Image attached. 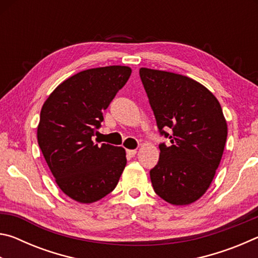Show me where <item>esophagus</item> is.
<instances>
[{
	"instance_id": "1",
	"label": "esophagus",
	"mask_w": 258,
	"mask_h": 258,
	"mask_svg": "<svg viewBox=\"0 0 258 258\" xmlns=\"http://www.w3.org/2000/svg\"><path fill=\"white\" fill-rule=\"evenodd\" d=\"M138 150L137 149H127L126 150V154H127L128 157H134L135 155H137Z\"/></svg>"
}]
</instances>
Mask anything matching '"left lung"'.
<instances>
[{"instance_id": "obj_1", "label": "left lung", "mask_w": 258, "mask_h": 258, "mask_svg": "<svg viewBox=\"0 0 258 258\" xmlns=\"http://www.w3.org/2000/svg\"><path fill=\"white\" fill-rule=\"evenodd\" d=\"M157 126L172 145L159 146L150 171L152 186L168 204L182 206L202 198L212 184L228 137L221 104L207 87L187 76L141 68ZM169 128L171 135L164 129Z\"/></svg>"}]
</instances>
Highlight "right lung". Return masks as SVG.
I'll return each instance as SVG.
<instances>
[{"label":"right lung","instance_id":"1","mask_svg":"<svg viewBox=\"0 0 258 258\" xmlns=\"http://www.w3.org/2000/svg\"><path fill=\"white\" fill-rule=\"evenodd\" d=\"M132 69H87L55 87L41 109L37 142L55 183L69 198L92 204L115 189L126 166L121 147L92 140L102 112L128 81Z\"/></svg>","mask_w":258,"mask_h":258}]
</instances>
